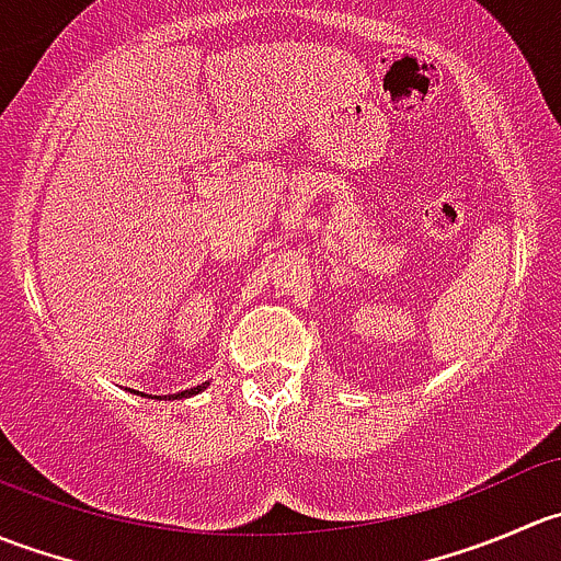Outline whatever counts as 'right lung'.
Here are the masks:
<instances>
[{"instance_id": "1", "label": "right lung", "mask_w": 561, "mask_h": 561, "mask_svg": "<svg viewBox=\"0 0 561 561\" xmlns=\"http://www.w3.org/2000/svg\"><path fill=\"white\" fill-rule=\"evenodd\" d=\"M206 386H208V382H203V386H195V388H186V390H181V393H171V396H165V401H171V399H186V396H195V393H201V390H206ZM129 393L146 396V399H162V396L140 393V390H129Z\"/></svg>"}]
</instances>
